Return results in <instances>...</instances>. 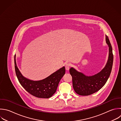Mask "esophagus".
Masks as SVG:
<instances>
[{"label":"esophagus","instance_id":"34e87169","mask_svg":"<svg viewBox=\"0 0 121 121\" xmlns=\"http://www.w3.org/2000/svg\"><path fill=\"white\" fill-rule=\"evenodd\" d=\"M71 66V65L69 63H67L66 65H65V69L66 70H69L70 67Z\"/></svg>","mask_w":121,"mask_h":121}]
</instances>
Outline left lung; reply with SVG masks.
I'll return each mask as SVG.
<instances>
[{
    "label": "left lung",
    "instance_id": "8db88e82",
    "mask_svg": "<svg viewBox=\"0 0 121 121\" xmlns=\"http://www.w3.org/2000/svg\"><path fill=\"white\" fill-rule=\"evenodd\" d=\"M105 41L109 47L108 59L105 67L101 71L94 75L87 76L72 67L69 69L72 78L73 87L77 94L80 95H90L99 90L107 81L112 71L113 54L111 44L106 35Z\"/></svg>",
    "mask_w": 121,
    "mask_h": 121
}]
</instances>
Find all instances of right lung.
<instances>
[{"mask_svg": "<svg viewBox=\"0 0 121 121\" xmlns=\"http://www.w3.org/2000/svg\"><path fill=\"white\" fill-rule=\"evenodd\" d=\"M15 67L16 75L21 86L32 95L42 98H48L56 92L58 84L65 73V68L63 67L46 78L34 81L24 77L19 71L15 57Z\"/></svg>", "mask_w": 121, "mask_h": 121, "instance_id": "right-lung-1", "label": "right lung"}]
</instances>
